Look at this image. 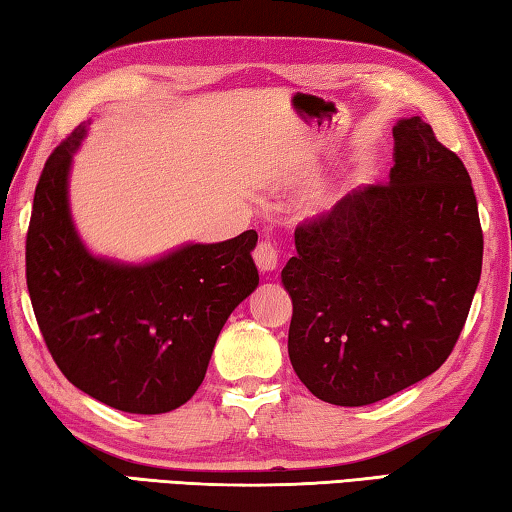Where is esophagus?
<instances>
[{"instance_id": "34e87169", "label": "esophagus", "mask_w": 512, "mask_h": 512, "mask_svg": "<svg viewBox=\"0 0 512 512\" xmlns=\"http://www.w3.org/2000/svg\"><path fill=\"white\" fill-rule=\"evenodd\" d=\"M277 255H280V250L275 248L273 241H266V239L259 241L257 248H255V253H253L257 268H259V271H264V273L275 271V268H277Z\"/></svg>"}]
</instances>
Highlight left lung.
<instances>
[{
	"label": "left lung",
	"mask_w": 512,
	"mask_h": 512,
	"mask_svg": "<svg viewBox=\"0 0 512 512\" xmlns=\"http://www.w3.org/2000/svg\"><path fill=\"white\" fill-rule=\"evenodd\" d=\"M384 185L302 221L282 268L293 302L289 359L318 400L366 406L436 372L481 277L470 173L420 117L393 128Z\"/></svg>",
	"instance_id": "left-lung-1"
}]
</instances>
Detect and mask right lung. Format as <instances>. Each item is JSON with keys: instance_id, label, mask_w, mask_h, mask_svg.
<instances>
[{"instance_id": "right-lung-1", "label": "right lung", "mask_w": 512, "mask_h": 512, "mask_svg": "<svg viewBox=\"0 0 512 512\" xmlns=\"http://www.w3.org/2000/svg\"><path fill=\"white\" fill-rule=\"evenodd\" d=\"M74 128L40 173L27 232V287L60 372L126 413H167L203 384L225 320L257 289V232L187 244L149 264L94 257L76 235L67 178Z\"/></svg>"}]
</instances>
